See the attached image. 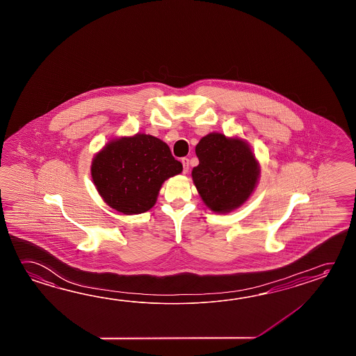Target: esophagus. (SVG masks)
<instances>
[{
  "label": "esophagus",
  "mask_w": 356,
  "mask_h": 356,
  "mask_svg": "<svg viewBox=\"0 0 356 356\" xmlns=\"http://www.w3.org/2000/svg\"><path fill=\"white\" fill-rule=\"evenodd\" d=\"M181 164H183V172L187 173L189 169V159L188 158H181Z\"/></svg>",
  "instance_id": "34e87169"
}]
</instances>
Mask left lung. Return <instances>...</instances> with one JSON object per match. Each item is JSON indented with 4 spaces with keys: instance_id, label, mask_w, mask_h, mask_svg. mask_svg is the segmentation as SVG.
<instances>
[{
    "instance_id": "1",
    "label": "left lung",
    "mask_w": 356,
    "mask_h": 356,
    "mask_svg": "<svg viewBox=\"0 0 356 356\" xmlns=\"http://www.w3.org/2000/svg\"><path fill=\"white\" fill-rule=\"evenodd\" d=\"M196 155L200 164L193 168L192 178L212 211L230 212L248 200L259 175L248 145L213 132L200 140Z\"/></svg>"
}]
</instances>
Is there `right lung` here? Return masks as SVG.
Here are the masks:
<instances>
[{
  "mask_svg": "<svg viewBox=\"0 0 356 356\" xmlns=\"http://www.w3.org/2000/svg\"><path fill=\"white\" fill-rule=\"evenodd\" d=\"M181 169L165 143L137 134L114 140L98 152L91 164V177L106 204L134 215L150 210L161 184Z\"/></svg>",
  "mask_w": 356,
  "mask_h": 356,
  "instance_id": "add662e5",
  "label": "right lung"
}]
</instances>
